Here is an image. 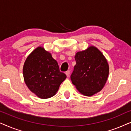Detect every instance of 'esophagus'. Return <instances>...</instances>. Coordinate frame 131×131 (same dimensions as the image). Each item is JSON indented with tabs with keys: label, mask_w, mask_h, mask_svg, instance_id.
Listing matches in <instances>:
<instances>
[{
	"label": "esophagus",
	"mask_w": 131,
	"mask_h": 131,
	"mask_svg": "<svg viewBox=\"0 0 131 131\" xmlns=\"http://www.w3.org/2000/svg\"><path fill=\"white\" fill-rule=\"evenodd\" d=\"M70 73V70H67V71H66V75H67V77H69Z\"/></svg>",
	"instance_id": "obj_1"
}]
</instances>
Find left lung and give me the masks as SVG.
<instances>
[{
    "mask_svg": "<svg viewBox=\"0 0 131 131\" xmlns=\"http://www.w3.org/2000/svg\"><path fill=\"white\" fill-rule=\"evenodd\" d=\"M76 64L70 78L73 84L82 94L92 96L105 85L109 67L106 59L94 46L78 52L74 57Z\"/></svg>",
    "mask_w": 131,
    "mask_h": 131,
    "instance_id": "left-lung-1",
    "label": "left lung"
}]
</instances>
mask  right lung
<instances>
[{
	"instance_id": "add662e5",
	"label": "right lung",
	"mask_w": 131,
	"mask_h": 131,
	"mask_svg": "<svg viewBox=\"0 0 131 131\" xmlns=\"http://www.w3.org/2000/svg\"><path fill=\"white\" fill-rule=\"evenodd\" d=\"M23 76L28 89L43 99L54 95L67 78L51 53L42 47L36 48L26 59Z\"/></svg>"
}]
</instances>
